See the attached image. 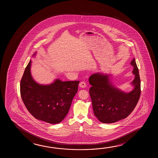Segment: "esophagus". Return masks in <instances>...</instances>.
I'll return each mask as SVG.
<instances>
[{
  "instance_id": "esophagus-1",
  "label": "esophagus",
  "mask_w": 158,
  "mask_h": 158,
  "mask_svg": "<svg viewBox=\"0 0 158 158\" xmlns=\"http://www.w3.org/2000/svg\"><path fill=\"white\" fill-rule=\"evenodd\" d=\"M79 86L81 87V88H85L86 86V84L85 82H84V81H81L80 83H79Z\"/></svg>"
}]
</instances>
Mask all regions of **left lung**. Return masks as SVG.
Instances as JSON below:
<instances>
[{"label": "left lung", "mask_w": 158, "mask_h": 158, "mask_svg": "<svg viewBox=\"0 0 158 158\" xmlns=\"http://www.w3.org/2000/svg\"><path fill=\"white\" fill-rule=\"evenodd\" d=\"M131 63L134 68L135 78L132 84L135 88L128 93L114 88L109 80V75L96 73L89 79L94 113L101 122L111 123L126 118L137 105L141 93L140 79L135 58Z\"/></svg>", "instance_id": "8db88e82"}]
</instances>
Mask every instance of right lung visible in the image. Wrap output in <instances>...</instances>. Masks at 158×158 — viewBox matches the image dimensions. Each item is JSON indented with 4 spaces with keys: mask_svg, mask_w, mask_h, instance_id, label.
Masks as SVG:
<instances>
[{
    "mask_svg": "<svg viewBox=\"0 0 158 158\" xmlns=\"http://www.w3.org/2000/svg\"><path fill=\"white\" fill-rule=\"evenodd\" d=\"M31 61L26 66L20 81V94L29 112L36 118L51 124L62 121L78 91L79 81L57 79L48 85L37 84L30 72Z\"/></svg>",
    "mask_w": 158,
    "mask_h": 158,
    "instance_id": "add662e5",
    "label": "right lung"
}]
</instances>
